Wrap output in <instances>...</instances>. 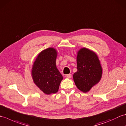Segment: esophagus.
<instances>
[{"instance_id": "esophagus-1", "label": "esophagus", "mask_w": 126, "mask_h": 126, "mask_svg": "<svg viewBox=\"0 0 126 126\" xmlns=\"http://www.w3.org/2000/svg\"><path fill=\"white\" fill-rule=\"evenodd\" d=\"M65 77H66V78H68V79H70L71 77V74L66 75H65Z\"/></svg>"}]
</instances>
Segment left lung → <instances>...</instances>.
Instances as JSON below:
<instances>
[{
    "mask_svg": "<svg viewBox=\"0 0 126 126\" xmlns=\"http://www.w3.org/2000/svg\"><path fill=\"white\" fill-rule=\"evenodd\" d=\"M77 71L73 75L77 88L87 93L100 81L102 68L97 54L85 47L81 48L77 54Z\"/></svg>",
    "mask_w": 126,
    "mask_h": 126,
    "instance_id": "left-lung-1",
    "label": "left lung"
}]
</instances>
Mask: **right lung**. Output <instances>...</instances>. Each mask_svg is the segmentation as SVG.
<instances>
[{
  "label": "right lung",
  "instance_id": "add662e5",
  "mask_svg": "<svg viewBox=\"0 0 126 126\" xmlns=\"http://www.w3.org/2000/svg\"><path fill=\"white\" fill-rule=\"evenodd\" d=\"M57 56L55 48L43 50L37 56L32 68L34 83L47 95L57 93L63 79L56 66Z\"/></svg>",
  "mask_w": 126,
  "mask_h": 126
}]
</instances>
